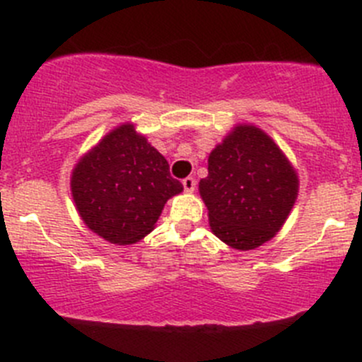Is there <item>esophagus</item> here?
Listing matches in <instances>:
<instances>
[{"instance_id":"34e87169","label":"esophagus","mask_w":362,"mask_h":362,"mask_svg":"<svg viewBox=\"0 0 362 362\" xmlns=\"http://www.w3.org/2000/svg\"><path fill=\"white\" fill-rule=\"evenodd\" d=\"M182 185H184V189L187 192H192L196 189V178H192V177H187V178H184V180H182Z\"/></svg>"}]
</instances>
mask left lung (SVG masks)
Segmentation results:
<instances>
[{
	"label": "left lung",
	"instance_id": "left-lung-1",
	"mask_svg": "<svg viewBox=\"0 0 362 362\" xmlns=\"http://www.w3.org/2000/svg\"><path fill=\"white\" fill-rule=\"evenodd\" d=\"M298 173L259 127L236 126L208 156L199 194L217 238L238 250L269 242L293 210Z\"/></svg>",
	"mask_w": 362,
	"mask_h": 362
}]
</instances>
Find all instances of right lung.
<instances>
[{"instance_id":"obj_1","label":"right lung","mask_w":362,"mask_h":362,"mask_svg":"<svg viewBox=\"0 0 362 362\" xmlns=\"http://www.w3.org/2000/svg\"><path fill=\"white\" fill-rule=\"evenodd\" d=\"M184 191L168 160L147 138L122 124L76 163L71 194L90 231L117 245L136 243L154 229L164 203Z\"/></svg>"}]
</instances>
